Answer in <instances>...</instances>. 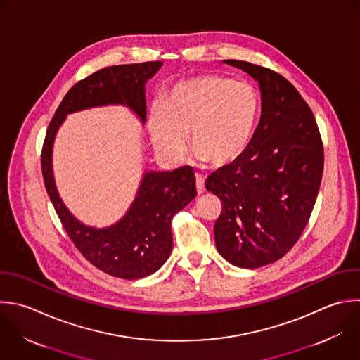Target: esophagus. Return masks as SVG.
Returning a JSON list of instances; mask_svg holds the SVG:
<instances>
[{"instance_id": "34e87169", "label": "esophagus", "mask_w": 360, "mask_h": 360, "mask_svg": "<svg viewBox=\"0 0 360 360\" xmlns=\"http://www.w3.org/2000/svg\"><path fill=\"white\" fill-rule=\"evenodd\" d=\"M195 188L198 194H202L205 191V184H204V179L201 176H195Z\"/></svg>"}]
</instances>
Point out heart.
Listing matches in <instances>:
<instances>
[{
    "mask_svg": "<svg viewBox=\"0 0 360 360\" xmlns=\"http://www.w3.org/2000/svg\"><path fill=\"white\" fill-rule=\"evenodd\" d=\"M161 105L148 115V132L155 152L170 165L187 153V134L193 155L215 169L239 160L256 134L260 98L256 89L240 79L201 75L176 83Z\"/></svg>",
    "mask_w": 360,
    "mask_h": 360,
    "instance_id": "heart-1",
    "label": "heart"
}]
</instances>
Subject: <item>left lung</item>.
<instances>
[{
	"label": "left lung",
	"mask_w": 360,
	"mask_h": 360,
	"mask_svg": "<svg viewBox=\"0 0 360 360\" xmlns=\"http://www.w3.org/2000/svg\"><path fill=\"white\" fill-rule=\"evenodd\" d=\"M224 63L257 82L262 114L246 153L214 172L205 188L222 201L214 226L219 255L257 269L283 257L301 236L318 195L323 148L312 111L288 80L249 62Z\"/></svg>",
	"instance_id": "8db88e82"
}]
</instances>
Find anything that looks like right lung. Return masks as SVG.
<instances>
[{
    "instance_id": "obj_1",
    "label": "right lung",
    "mask_w": 360,
    "mask_h": 360,
    "mask_svg": "<svg viewBox=\"0 0 360 360\" xmlns=\"http://www.w3.org/2000/svg\"><path fill=\"white\" fill-rule=\"evenodd\" d=\"M162 66V62L111 66L75 84L49 124L42 150L45 187L68 235L91 264L127 280L146 277L169 259L172 219L197 195L194 173L187 166L173 172H145L125 215L110 226L97 228L77 219L60 198L53 174V145L66 117L89 108L122 105L145 125V86Z\"/></svg>"
}]
</instances>
